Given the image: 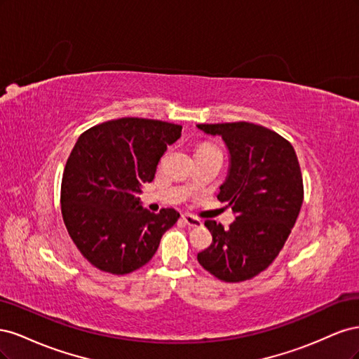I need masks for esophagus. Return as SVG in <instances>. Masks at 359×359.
Masks as SVG:
<instances>
[{
    "instance_id": "esophagus-1",
    "label": "esophagus",
    "mask_w": 359,
    "mask_h": 359,
    "mask_svg": "<svg viewBox=\"0 0 359 359\" xmlns=\"http://www.w3.org/2000/svg\"><path fill=\"white\" fill-rule=\"evenodd\" d=\"M182 220L189 227H201L203 224L202 220L196 219V217H193V215H189V214H184L182 215Z\"/></svg>"
}]
</instances>
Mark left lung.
I'll list each match as a JSON object with an SVG mask.
<instances>
[{
	"label": "left lung",
	"mask_w": 359,
	"mask_h": 359,
	"mask_svg": "<svg viewBox=\"0 0 359 359\" xmlns=\"http://www.w3.org/2000/svg\"><path fill=\"white\" fill-rule=\"evenodd\" d=\"M198 128L222 136L229 149V173L217 198L236 215L229 229L205 222L212 243L198 260L227 283L250 280L273 264L298 219L304 199L298 157L290 142L264 126L238 121Z\"/></svg>",
	"instance_id": "left-lung-1"
}]
</instances>
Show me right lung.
I'll return each mask as SVG.
<instances>
[{"label":"right lung","mask_w":359,"mask_h":359,"mask_svg":"<svg viewBox=\"0 0 359 359\" xmlns=\"http://www.w3.org/2000/svg\"><path fill=\"white\" fill-rule=\"evenodd\" d=\"M182 127L158 119L119 118L83 132L62 173L64 224L88 262L124 276L148 264L180 212H151L136 196L154 180L168 145Z\"/></svg>","instance_id":"right-lung-1"}]
</instances>
